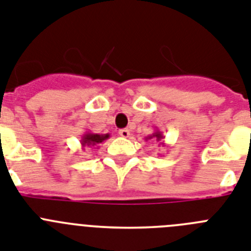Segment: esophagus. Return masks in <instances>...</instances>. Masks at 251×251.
I'll return each mask as SVG.
<instances>
[{
	"label": "esophagus",
	"mask_w": 251,
	"mask_h": 251,
	"mask_svg": "<svg viewBox=\"0 0 251 251\" xmlns=\"http://www.w3.org/2000/svg\"><path fill=\"white\" fill-rule=\"evenodd\" d=\"M119 136L123 137V138H128V137L130 136L129 129H127V128H123V129H121L119 130Z\"/></svg>",
	"instance_id": "34e87169"
}]
</instances>
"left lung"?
I'll return each mask as SVG.
<instances>
[{
    "label": "left lung",
    "instance_id": "obj_1",
    "mask_svg": "<svg viewBox=\"0 0 251 251\" xmlns=\"http://www.w3.org/2000/svg\"><path fill=\"white\" fill-rule=\"evenodd\" d=\"M151 138H156V141H161L162 138H164V134H162L161 130L156 129L155 132L151 134V136L147 137V140H151ZM162 146H164V143H162Z\"/></svg>",
    "mask_w": 251,
    "mask_h": 251
}]
</instances>
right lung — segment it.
Masks as SVG:
<instances>
[{
	"label": "right lung",
	"instance_id": "add662e5",
	"mask_svg": "<svg viewBox=\"0 0 251 251\" xmlns=\"http://www.w3.org/2000/svg\"><path fill=\"white\" fill-rule=\"evenodd\" d=\"M110 134H99V133H93V132H85L81 137V146L85 149V147H93V146H98L100 143L104 142L105 140H108Z\"/></svg>",
	"mask_w": 251,
	"mask_h": 251
}]
</instances>
